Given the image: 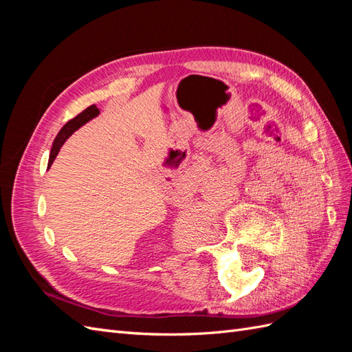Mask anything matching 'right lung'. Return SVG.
I'll list each match as a JSON object with an SVG mask.
<instances>
[{
    "instance_id": "add662e5",
    "label": "right lung",
    "mask_w": 352,
    "mask_h": 352,
    "mask_svg": "<svg viewBox=\"0 0 352 352\" xmlns=\"http://www.w3.org/2000/svg\"><path fill=\"white\" fill-rule=\"evenodd\" d=\"M98 115H100V109L96 107L95 104H94V106H89L86 110L81 111L80 115H77L76 118L71 119L69 122H66V124L63 125V129H62L60 131H58L57 138L54 139V144H52L51 153H50V160H48V168L51 166L52 162H54V159H56V155L58 154V151H60V148L63 146L65 140L68 139L74 131L78 130L81 125H85L86 122H89V121H91V119H94L95 116H98Z\"/></svg>"
}]
</instances>
